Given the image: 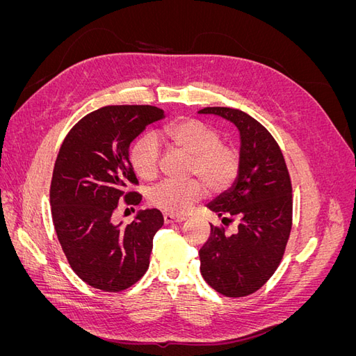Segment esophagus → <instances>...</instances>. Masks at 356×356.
I'll list each match as a JSON object with an SVG mask.
<instances>
[{"instance_id": "34e87169", "label": "esophagus", "mask_w": 356, "mask_h": 356, "mask_svg": "<svg viewBox=\"0 0 356 356\" xmlns=\"http://www.w3.org/2000/svg\"><path fill=\"white\" fill-rule=\"evenodd\" d=\"M163 218H165V222H166V224H170V222H181V221L186 220L184 215H174V213H169V212H165V213H163Z\"/></svg>"}]
</instances>
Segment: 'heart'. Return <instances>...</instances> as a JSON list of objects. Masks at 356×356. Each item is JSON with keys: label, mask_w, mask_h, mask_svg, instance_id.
<instances>
[{"label": "heart", "mask_w": 356, "mask_h": 356, "mask_svg": "<svg viewBox=\"0 0 356 356\" xmlns=\"http://www.w3.org/2000/svg\"><path fill=\"white\" fill-rule=\"evenodd\" d=\"M161 136L168 144L190 156L188 174L199 175L211 190L225 188L238 175L239 153L220 143L218 132L209 124L195 118H182L161 129ZM159 157V144L149 135L139 138L129 154L135 174L143 179H153L157 175ZM202 191V181L196 178L161 181L149 190L148 202L166 212L181 213L188 209Z\"/></svg>", "instance_id": "heart-1"}]
</instances>
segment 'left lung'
<instances>
[{"label":"left lung","mask_w":356,"mask_h":356,"mask_svg":"<svg viewBox=\"0 0 356 356\" xmlns=\"http://www.w3.org/2000/svg\"><path fill=\"white\" fill-rule=\"evenodd\" d=\"M232 122L241 135L239 170L233 186L208 208L222 222L238 218L234 234L211 224L200 251V273L217 293L245 297L260 289L281 263L293 225V187L275 138L254 117L227 106H207Z\"/></svg>","instance_id":"8db88e82"}]
</instances>
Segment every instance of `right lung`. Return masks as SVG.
<instances>
[{
	"label": "right lung",
	"mask_w": 356,
	"mask_h": 356,
	"mask_svg": "<svg viewBox=\"0 0 356 356\" xmlns=\"http://www.w3.org/2000/svg\"><path fill=\"white\" fill-rule=\"evenodd\" d=\"M165 117L152 105L102 106L63 139L50 186L51 218L67 260L81 281L118 293L144 276L153 238L163 225L159 209H145L123 225L111 217L118 200L138 204L129 147L144 129Z\"/></svg>",
	"instance_id": "1"
}]
</instances>
